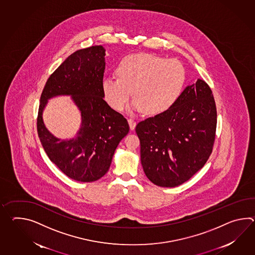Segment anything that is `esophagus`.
<instances>
[{"instance_id":"34e87169","label":"esophagus","mask_w":255,"mask_h":255,"mask_svg":"<svg viewBox=\"0 0 255 255\" xmlns=\"http://www.w3.org/2000/svg\"><path fill=\"white\" fill-rule=\"evenodd\" d=\"M128 124H129V125H130V130H134V128H135L136 126L135 121H133L132 119H129L128 120Z\"/></svg>"}]
</instances>
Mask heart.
<instances>
[{
  "mask_svg": "<svg viewBox=\"0 0 255 255\" xmlns=\"http://www.w3.org/2000/svg\"><path fill=\"white\" fill-rule=\"evenodd\" d=\"M116 74L102 80L103 97L111 107L121 111L130 96L128 111H143L149 115L163 114L179 100L187 73L182 63L149 54H133L120 61Z\"/></svg>",
  "mask_w": 255,
  "mask_h": 255,
  "instance_id": "heart-1",
  "label": "heart"
}]
</instances>
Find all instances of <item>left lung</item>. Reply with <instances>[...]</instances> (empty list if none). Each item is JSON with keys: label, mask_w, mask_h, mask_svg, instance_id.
<instances>
[{"label": "left lung", "mask_w": 255, "mask_h": 255, "mask_svg": "<svg viewBox=\"0 0 255 255\" xmlns=\"http://www.w3.org/2000/svg\"><path fill=\"white\" fill-rule=\"evenodd\" d=\"M217 110L209 85L198 79L168 111L136 125L142 169L150 181L174 187L187 181L210 157Z\"/></svg>", "instance_id": "left-lung-1"}]
</instances>
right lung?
Returning <instances> with one entry per match:
<instances>
[{
	"instance_id": "add662e5",
	"label": "right lung",
	"mask_w": 255,
	"mask_h": 255,
	"mask_svg": "<svg viewBox=\"0 0 255 255\" xmlns=\"http://www.w3.org/2000/svg\"><path fill=\"white\" fill-rule=\"evenodd\" d=\"M105 55L102 45L75 52L47 79L40 98L37 133L41 143L52 162L76 181H96L104 176L130 129L127 120L103 100ZM59 96H70L81 113L80 130L71 139L54 136L42 120L48 101Z\"/></svg>"
}]
</instances>
